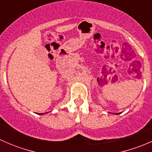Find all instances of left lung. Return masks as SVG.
Masks as SVG:
<instances>
[{
	"label": "left lung",
	"mask_w": 152,
	"mask_h": 152,
	"mask_svg": "<svg viewBox=\"0 0 152 152\" xmlns=\"http://www.w3.org/2000/svg\"><path fill=\"white\" fill-rule=\"evenodd\" d=\"M118 114H120V113H117V114H115V115H118Z\"/></svg>",
	"instance_id": "obj_1"
}]
</instances>
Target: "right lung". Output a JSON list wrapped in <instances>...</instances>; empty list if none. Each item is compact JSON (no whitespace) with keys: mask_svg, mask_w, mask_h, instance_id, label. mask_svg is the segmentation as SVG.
<instances>
[{"mask_svg":"<svg viewBox=\"0 0 152 152\" xmlns=\"http://www.w3.org/2000/svg\"><path fill=\"white\" fill-rule=\"evenodd\" d=\"M39 115H42V113H39Z\"/></svg>","mask_w":152,"mask_h":152,"instance_id":"add662e5","label":"right lung"}]
</instances>
